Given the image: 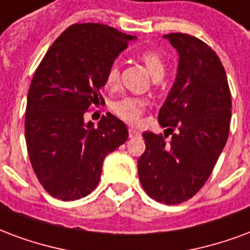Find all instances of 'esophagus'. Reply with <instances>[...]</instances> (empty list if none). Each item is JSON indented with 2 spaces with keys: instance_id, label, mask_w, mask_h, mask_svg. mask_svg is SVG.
<instances>
[{
  "instance_id": "obj_1",
  "label": "esophagus",
  "mask_w": 250,
  "mask_h": 250,
  "mask_svg": "<svg viewBox=\"0 0 250 250\" xmlns=\"http://www.w3.org/2000/svg\"><path fill=\"white\" fill-rule=\"evenodd\" d=\"M128 135H130V138H138V136H140V132L136 128H128Z\"/></svg>"
}]
</instances>
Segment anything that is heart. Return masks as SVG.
Segmentation results:
<instances>
[{
    "label": "heart",
    "mask_w": 250,
    "mask_h": 250,
    "mask_svg": "<svg viewBox=\"0 0 250 250\" xmlns=\"http://www.w3.org/2000/svg\"><path fill=\"white\" fill-rule=\"evenodd\" d=\"M136 58L146 66L153 79L163 78V75L166 74L167 62L158 50H142L139 53H136ZM119 74L120 71L118 64L111 63L108 66V68L106 70V75H104V83L107 87L115 86L119 81ZM146 106H147V102L144 99L134 97H122L111 103V110L116 116H119L120 119L135 123L139 120V118L146 110Z\"/></svg>",
    "instance_id": "obj_1"
}]
</instances>
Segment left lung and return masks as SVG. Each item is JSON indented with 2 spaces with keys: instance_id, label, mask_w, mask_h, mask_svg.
Wrapping results in <instances>:
<instances>
[{
  "instance_id": "1",
  "label": "left lung",
  "mask_w": 250,
  "mask_h": 250,
  "mask_svg": "<svg viewBox=\"0 0 250 250\" xmlns=\"http://www.w3.org/2000/svg\"><path fill=\"white\" fill-rule=\"evenodd\" d=\"M164 38L179 53L176 81L159 111V123L167 130L144 132L138 173L149 197L175 205L193 197L213 171L228 140L232 99L223 63L210 46L184 33Z\"/></svg>"
}]
</instances>
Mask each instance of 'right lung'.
<instances>
[{"label":"right lung","mask_w":250,"mask_h":250,"mask_svg":"<svg viewBox=\"0 0 250 250\" xmlns=\"http://www.w3.org/2000/svg\"><path fill=\"white\" fill-rule=\"evenodd\" d=\"M135 37L87 22L68 26L50 46L31 79L25 138L31 167L46 192L70 201L91 193L103 160L125 143L128 130L110 112L95 127L84 123L104 103L106 70Z\"/></svg>","instance_id":"1"}]
</instances>
